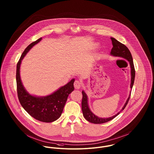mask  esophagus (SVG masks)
<instances>
[{
  "label": "esophagus",
  "mask_w": 154,
  "mask_h": 154,
  "mask_svg": "<svg viewBox=\"0 0 154 154\" xmlns=\"http://www.w3.org/2000/svg\"><path fill=\"white\" fill-rule=\"evenodd\" d=\"M73 85H74V87H75V89H80L81 88L82 83L79 81H75V82H74V83H73Z\"/></svg>",
  "instance_id": "obj_1"
}]
</instances>
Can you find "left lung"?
Returning a JSON list of instances; mask_svg holds the SVG:
<instances>
[{
  "mask_svg": "<svg viewBox=\"0 0 154 154\" xmlns=\"http://www.w3.org/2000/svg\"><path fill=\"white\" fill-rule=\"evenodd\" d=\"M113 47L112 49V51L110 52V55L113 57H121L124 59H125L129 62L130 69H131V84H130V88L131 89L133 88V86L134 82V79H135V69L134 66L133 60V57L131 55V54L128 50V48L122 43L120 42L117 41L114 38L111 37L110 38ZM82 113L83 114L84 117L86 120L91 123H94V124H102V123L108 122L110 120H112L114 118H115L117 115H119L120 113L123 111L125 109V106H127V103L129 101L130 95H131V91L130 93L128 99L126 100V102L125 103L122 109L119 112V113H117L116 115L112 116L108 118H101L99 117L98 116H96L94 113L92 112L91 110L89 104H88V97L86 94V93L84 91H82Z\"/></svg>",
  "mask_w": 154,
  "mask_h": 154,
  "instance_id": "left-lung-1",
  "label": "left lung"
}]
</instances>
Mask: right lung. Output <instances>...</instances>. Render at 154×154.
<instances>
[{"instance_id": "obj_1", "label": "right lung", "mask_w": 154, "mask_h": 154, "mask_svg": "<svg viewBox=\"0 0 154 154\" xmlns=\"http://www.w3.org/2000/svg\"><path fill=\"white\" fill-rule=\"evenodd\" d=\"M41 40L42 38H40L31 43L23 52L17 64V91L21 105L27 113L38 121L51 123L58 119L61 116L68 97L74 90L73 83L75 79H72L57 91L45 96H34L26 90L21 81L20 75L21 61L31 48Z\"/></svg>"}]
</instances>
